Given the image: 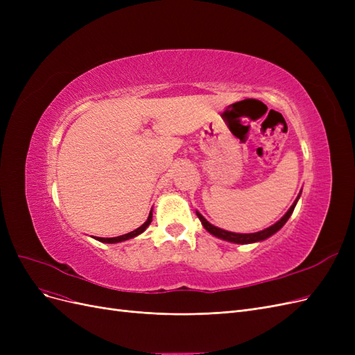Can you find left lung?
<instances>
[{
  "mask_svg": "<svg viewBox=\"0 0 355 355\" xmlns=\"http://www.w3.org/2000/svg\"><path fill=\"white\" fill-rule=\"evenodd\" d=\"M300 194H302V191L299 192V196L296 197L295 202L290 206V209L287 210V213L284 214V216L277 220L274 225H271V227H268L259 232H252V234H239V232H231V231H225V230H220L218 227H214V225H211L206 218L202 216V214L200 211H197V216L198 219L201 220V225L204 228H206V231H209L211 235H214V237H218L220 240H225V241H230V243H235V244H252V243H259V241H263L266 239H270L271 235H274L277 231H280L284 223L288 220V218L292 216V213L296 207V202L300 197Z\"/></svg>",
  "mask_w": 355,
  "mask_h": 355,
  "instance_id": "obj_1",
  "label": "left lung"
}]
</instances>
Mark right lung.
I'll use <instances>...</instances> for the list:
<instances>
[{"instance_id": "obj_1", "label": "right lung", "mask_w": 355, "mask_h": 355, "mask_svg": "<svg viewBox=\"0 0 355 355\" xmlns=\"http://www.w3.org/2000/svg\"><path fill=\"white\" fill-rule=\"evenodd\" d=\"M153 222V209H151V211H149V216H148V219H146V222L144 223V225H141V227H139L137 230H135V231H132V232H128V234H124V235H120V237H112V239H101V237H94L96 240L98 241H101V243H110V244H114V243H121V241H125V240H130V239H135V237H137V235H141L148 227H149V223Z\"/></svg>"}]
</instances>
